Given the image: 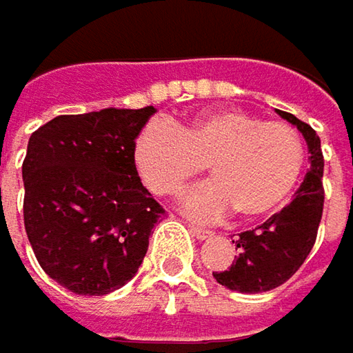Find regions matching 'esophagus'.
<instances>
[{"instance_id":"34e87169","label":"esophagus","mask_w":353,"mask_h":353,"mask_svg":"<svg viewBox=\"0 0 353 353\" xmlns=\"http://www.w3.org/2000/svg\"><path fill=\"white\" fill-rule=\"evenodd\" d=\"M189 229L196 239H209V237H213V231H209V229H203V227H196V225H189Z\"/></svg>"}]
</instances>
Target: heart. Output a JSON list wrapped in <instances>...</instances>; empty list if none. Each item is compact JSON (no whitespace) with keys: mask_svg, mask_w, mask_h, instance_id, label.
Listing matches in <instances>:
<instances>
[{"mask_svg":"<svg viewBox=\"0 0 353 353\" xmlns=\"http://www.w3.org/2000/svg\"><path fill=\"white\" fill-rule=\"evenodd\" d=\"M134 163L159 196L179 194L209 164L214 181L187 192L183 209L214 219L233 207L243 219H263L290 201L305 166V144L291 124L221 108L185 124H146L134 142Z\"/></svg>","mask_w":353,"mask_h":353,"instance_id":"heart-1","label":"heart"}]
</instances>
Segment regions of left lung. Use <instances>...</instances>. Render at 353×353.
I'll use <instances>...</instances> for the list:
<instances>
[{
	"label": "left lung",
	"mask_w": 353,
	"mask_h": 353,
	"mask_svg": "<svg viewBox=\"0 0 353 353\" xmlns=\"http://www.w3.org/2000/svg\"><path fill=\"white\" fill-rule=\"evenodd\" d=\"M279 116L303 134L312 164L290 205L255 229L239 233V239L233 241L239 249L235 261L225 271H213L221 285L241 293H261L283 285L312 253L323 214L325 190L319 137L293 114L279 110Z\"/></svg>",
	"instance_id": "obj_1"
}]
</instances>
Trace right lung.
<instances>
[{
    "mask_svg": "<svg viewBox=\"0 0 353 353\" xmlns=\"http://www.w3.org/2000/svg\"><path fill=\"white\" fill-rule=\"evenodd\" d=\"M152 106L63 114L30 137L23 225L41 269L78 295L130 281L164 209L142 187L134 142Z\"/></svg>",
    "mask_w": 353,
    "mask_h": 353,
    "instance_id": "1",
    "label": "right lung"
}]
</instances>
